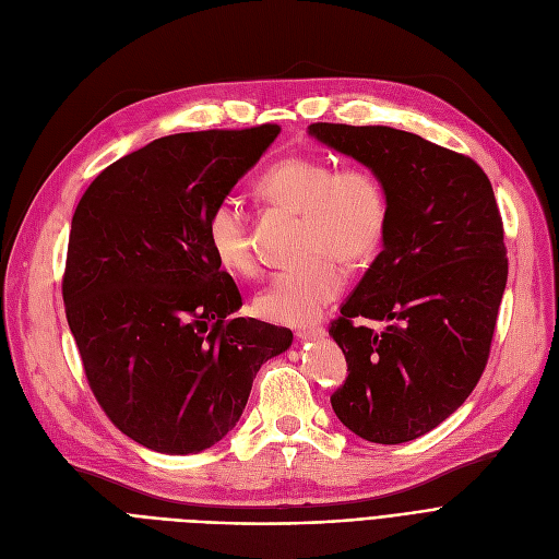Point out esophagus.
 Returning <instances> with one entry per match:
<instances>
[{
    "label": "esophagus",
    "instance_id": "esophagus-1",
    "mask_svg": "<svg viewBox=\"0 0 559 559\" xmlns=\"http://www.w3.org/2000/svg\"><path fill=\"white\" fill-rule=\"evenodd\" d=\"M326 335V331L321 329V326H304V329H297V337L299 340H319V337H324Z\"/></svg>",
    "mask_w": 559,
    "mask_h": 559
}]
</instances>
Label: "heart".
<instances>
[{
  "mask_svg": "<svg viewBox=\"0 0 559 559\" xmlns=\"http://www.w3.org/2000/svg\"><path fill=\"white\" fill-rule=\"evenodd\" d=\"M258 192L285 209L304 213V247L314 253L276 272L253 301L255 312L285 326L310 324L344 287L340 260H365L383 242L388 197L378 176L362 165L335 169L326 158L295 156L260 176ZM205 240L222 267L249 274L253 258L247 217L238 199H219L205 217ZM328 253L324 254L323 251Z\"/></svg>",
  "mask_w": 559,
  "mask_h": 559,
  "instance_id": "heart-1",
  "label": "heart"
}]
</instances>
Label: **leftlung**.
Wrapping results in <instances>:
<instances>
[{
	"label": "left lung",
	"mask_w": 559,
	"mask_h": 559,
	"mask_svg": "<svg viewBox=\"0 0 559 559\" xmlns=\"http://www.w3.org/2000/svg\"><path fill=\"white\" fill-rule=\"evenodd\" d=\"M308 135L369 167L388 197L383 251L329 331L348 365L331 405L367 442L403 444L480 380L508 283L503 222L487 174L421 135L329 122ZM356 316L386 326L356 328Z\"/></svg>",
	"instance_id": "obj_1"
}]
</instances>
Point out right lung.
<instances>
[{
	"label": "right lung",
	"instance_id": "add662e5",
	"mask_svg": "<svg viewBox=\"0 0 559 559\" xmlns=\"http://www.w3.org/2000/svg\"><path fill=\"white\" fill-rule=\"evenodd\" d=\"M276 124L174 133L106 167L70 230L63 301L87 383L133 442L211 449L240 421L258 369L292 331L251 317L205 217L278 138Z\"/></svg>",
	"mask_w": 559,
	"mask_h": 559
}]
</instances>
